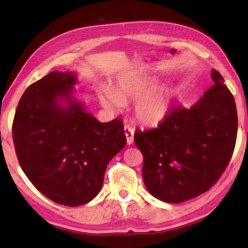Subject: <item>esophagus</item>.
I'll use <instances>...</instances> for the list:
<instances>
[{"label": "esophagus", "mask_w": 248, "mask_h": 248, "mask_svg": "<svg viewBox=\"0 0 248 248\" xmlns=\"http://www.w3.org/2000/svg\"><path fill=\"white\" fill-rule=\"evenodd\" d=\"M124 131H125V135H126L127 144L133 143V141H134V128L130 126V125H125Z\"/></svg>", "instance_id": "1"}]
</instances>
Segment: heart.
Masks as SVG:
<instances>
[{
    "mask_svg": "<svg viewBox=\"0 0 248 248\" xmlns=\"http://www.w3.org/2000/svg\"><path fill=\"white\" fill-rule=\"evenodd\" d=\"M152 86L139 79H122L111 91L100 90L98 93L100 104L107 109L116 111L125 103L138 100L135 115L142 123L155 125L167 116L171 106V96L167 91L150 93Z\"/></svg>",
    "mask_w": 248,
    "mask_h": 248,
    "instance_id": "heart-1",
    "label": "heart"
}]
</instances>
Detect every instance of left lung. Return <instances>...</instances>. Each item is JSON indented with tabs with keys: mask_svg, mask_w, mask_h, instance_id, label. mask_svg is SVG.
<instances>
[{
	"mask_svg": "<svg viewBox=\"0 0 248 248\" xmlns=\"http://www.w3.org/2000/svg\"><path fill=\"white\" fill-rule=\"evenodd\" d=\"M212 87L191 108H171L155 128L135 130L142 176L155 198L181 203L209 191L225 171L236 144L233 96L218 71Z\"/></svg>",
	"mask_w": 248,
	"mask_h": 248,
	"instance_id": "1",
	"label": "left lung"
}]
</instances>
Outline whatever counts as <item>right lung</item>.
Wrapping results in <instances>:
<instances>
[{
  "label": "right lung",
  "mask_w": 248,
  "mask_h": 248,
  "mask_svg": "<svg viewBox=\"0 0 248 248\" xmlns=\"http://www.w3.org/2000/svg\"><path fill=\"white\" fill-rule=\"evenodd\" d=\"M76 83V73L54 71L30 84L12 124L23 172L46 198L67 206L99 193L108 162L126 144L122 120H96L73 98Z\"/></svg>",
  "instance_id": "1"
}]
</instances>
